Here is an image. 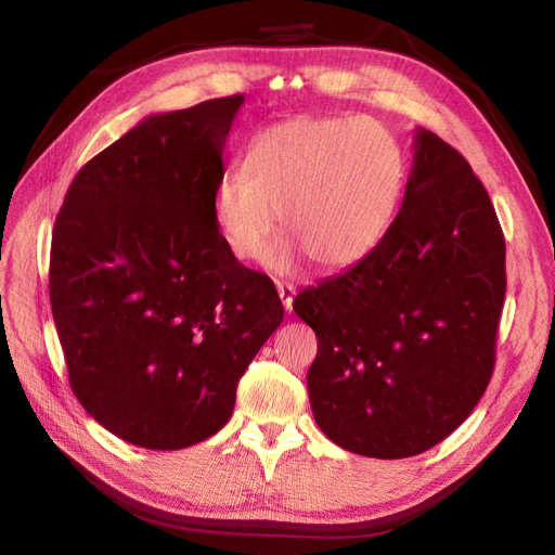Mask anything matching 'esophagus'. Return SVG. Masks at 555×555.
<instances>
[{"instance_id": "esophagus-1", "label": "esophagus", "mask_w": 555, "mask_h": 555, "mask_svg": "<svg viewBox=\"0 0 555 555\" xmlns=\"http://www.w3.org/2000/svg\"><path fill=\"white\" fill-rule=\"evenodd\" d=\"M278 294L282 298V306L287 312H292V306H294V296H296V287L294 284H287V282H278Z\"/></svg>"}]
</instances>
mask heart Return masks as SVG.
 I'll return each mask as SVG.
<instances>
[{"label":"heart","instance_id":"heart-1","mask_svg":"<svg viewBox=\"0 0 555 555\" xmlns=\"http://www.w3.org/2000/svg\"><path fill=\"white\" fill-rule=\"evenodd\" d=\"M245 176L227 173L212 194V220L236 259H257L278 227L292 238L263 263L292 271L298 247L322 268L357 263L391 224L402 155L382 125L363 117L300 115L249 143Z\"/></svg>","mask_w":555,"mask_h":555}]
</instances>
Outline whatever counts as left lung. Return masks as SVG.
<instances>
[{
  "label": "left lung",
  "instance_id": "8db88e82",
  "mask_svg": "<svg viewBox=\"0 0 555 555\" xmlns=\"http://www.w3.org/2000/svg\"><path fill=\"white\" fill-rule=\"evenodd\" d=\"M391 227L345 273L294 300L317 335V426L367 459L416 456L456 430L493 375L505 236L465 157L414 131Z\"/></svg>",
  "mask_w": 555,
  "mask_h": 555
}]
</instances>
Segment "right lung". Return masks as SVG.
I'll return each instance as SVG.
<instances>
[{"label": "right lung", "mask_w": 555, "mask_h": 555, "mask_svg": "<svg viewBox=\"0 0 555 555\" xmlns=\"http://www.w3.org/2000/svg\"><path fill=\"white\" fill-rule=\"evenodd\" d=\"M243 94L155 113L92 157L50 245V306L80 405L117 438L204 442L284 310L212 220Z\"/></svg>", "instance_id": "obj_1"}]
</instances>
